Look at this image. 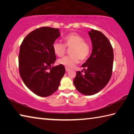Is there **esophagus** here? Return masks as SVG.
I'll return each instance as SVG.
<instances>
[{"mask_svg":"<svg viewBox=\"0 0 134 134\" xmlns=\"http://www.w3.org/2000/svg\"><path fill=\"white\" fill-rule=\"evenodd\" d=\"M65 70L66 72H68L70 71V69L68 68H65Z\"/></svg>","mask_w":134,"mask_h":134,"instance_id":"obj_1","label":"esophagus"}]
</instances>
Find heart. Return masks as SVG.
<instances>
[{
    "label": "heart",
    "mask_w": 134,
    "mask_h": 134,
    "mask_svg": "<svg viewBox=\"0 0 134 134\" xmlns=\"http://www.w3.org/2000/svg\"><path fill=\"white\" fill-rule=\"evenodd\" d=\"M63 40L65 45L59 41H55L53 44V50L57 56H63L66 53V47L71 48L70 53L71 56H65L58 60L59 64L71 68L77 64L80 61L85 60L90 53V46L84 38L76 33H71L66 36Z\"/></svg>",
    "instance_id": "obj_1"
}]
</instances>
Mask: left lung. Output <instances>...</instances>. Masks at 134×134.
Instances as JSON below:
<instances>
[{
    "label": "left lung",
    "mask_w": 134,
    "mask_h": 134,
    "mask_svg": "<svg viewBox=\"0 0 134 134\" xmlns=\"http://www.w3.org/2000/svg\"><path fill=\"white\" fill-rule=\"evenodd\" d=\"M88 34L93 46L91 54L82 65V67L85 68L83 69L84 74L76 72L74 84L80 93L91 96L104 88L110 80L113 51L110 41L102 32L91 29Z\"/></svg>",
    "instance_id": "left-lung-1"
}]
</instances>
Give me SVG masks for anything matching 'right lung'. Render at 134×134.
Segmentation results:
<instances>
[{
  "mask_svg": "<svg viewBox=\"0 0 134 134\" xmlns=\"http://www.w3.org/2000/svg\"><path fill=\"white\" fill-rule=\"evenodd\" d=\"M60 36L57 28H37L25 37L20 46L19 74L26 86L40 97L56 91L65 73L64 66H53L56 60L53 44Z\"/></svg>",
  "mask_w": 134,
  "mask_h": 134,
  "instance_id": "obj_1",
  "label": "right lung"
}]
</instances>
